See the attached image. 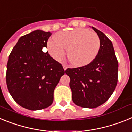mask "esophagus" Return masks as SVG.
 Here are the masks:
<instances>
[{
	"label": "esophagus",
	"mask_w": 132,
	"mask_h": 132,
	"mask_svg": "<svg viewBox=\"0 0 132 132\" xmlns=\"http://www.w3.org/2000/svg\"><path fill=\"white\" fill-rule=\"evenodd\" d=\"M63 69H64V70H65V71L67 69V65H66V64H63Z\"/></svg>",
	"instance_id": "esophagus-1"
}]
</instances>
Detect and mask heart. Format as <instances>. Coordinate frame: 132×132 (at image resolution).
<instances>
[{"label": "heart", "instance_id": "1", "mask_svg": "<svg viewBox=\"0 0 132 132\" xmlns=\"http://www.w3.org/2000/svg\"><path fill=\"white\" fill-rule=\"evenodd\" d=\"M101 47V40L94 32L85 28L74 29L61 31L54 36L47 44V49L52 57L60 61L67 55L70 63L76 67L85 66L96 57Z\"/></svg>", "mask_w": 132, "mask_h": 132}]
</instances>
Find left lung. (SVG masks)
<instances>
[{"mask_svg": "<svg viewBox=\"0 0 132 132\" xmlns=\"http://www.w3.org/2000/svg\"><path fill=\"white\" fill-rule=\"evenodd\" d=\"M92 28L98 36L101 47L93 62L82 67L68 68L72 99L76 105L94 108L106 102L118 82V62L112 43L104 33Z\"/></svg>", "mask_w": 132, "mask_h": 132, "instance_id": "8db88e82", "label": "left lung"}]
</instances>
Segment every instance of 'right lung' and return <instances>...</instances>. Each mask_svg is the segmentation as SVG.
<instances>
[{"instance_id":"right-lung-1","label":"right lung","mask_w":132,"mask_h":132,"mask_svg":"<svg viewBox=\"0 0 132 132\" xmlns=\"http://www.w3.org/2000/svg\"><path fill=\"white\" fill-rule=\"evenodd\" d=\"M52 34L36 30L22 36L7 63L6 80L9 92L23 108L38 110L53 101V91L65 74L58 61L45 52Z\"/></svg>"}]
</instances>
